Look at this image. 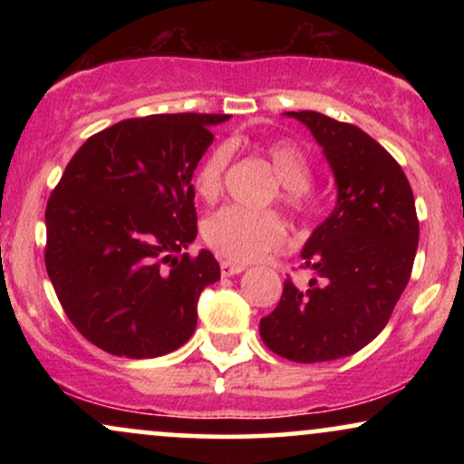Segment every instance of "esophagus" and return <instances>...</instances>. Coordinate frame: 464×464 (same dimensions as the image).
<instances>
[{
  "label": "esophagus",
  "instance_id": "obj_1",
  "mask_svg": "<svg viewBox=\"0 0 464 464\" xmlns=\"http://www.w3.org/2000/svg\"><path fill=\"white\" fill-rule=\"evenodd\" d=\"M244 270L242 264H233V262H220V273L225 276H231V275H239Z\"/></svg>",
  "mask_w": 464,
  "mask_h": 464
}]
</instances>
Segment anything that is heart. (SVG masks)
Masks as SVG:
<instances>
[{
	"instance_id": "1",
	"label": "heart",
	"mask_w": 464,
	"mask_h": 464,
	"mask_svg": "<svg viewBox=\"0 0 464 464\" xmlns=\"http://www.w3.org/2000/svg\"><path fill=\"white\" fill-rule=\"evenodd\" d=\"M264 157L273 165L279 179V200L292 216L312 214L314 189L312 163L307 154L290 140H275L264 146ZM231 161V148L216 146L202 159L194 174L196 194L202 200L214 202L225 188V174ZM202 239L214 253L227 262L248 264L276 250L285 242V222L276 211H248L239 207H225L207 216L202 222Z\"/></svg>"
}]
</instances>
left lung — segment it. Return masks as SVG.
I'll list each match as a JSON object with an SVG mask.
<instances>
[{"label": "left lung", "mask_w": 464, "mask_h": 464, "mask_svg": "<svg viewBox=\"0 0 464 464\" xmlns=\"http://www.w3.org/2000/svg\"><path fill=\"white\" fill-rule=\"evenodd\" d=\"M287 115L323 146L338 202L301 253L310 285L287 276L259 335L281 358L314 364L355 353L386 327L412 273L419 218L406 174L384 146L316 111Z\"/></svg>", "instance_id": "obj_1"}]
</instances>
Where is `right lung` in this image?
<instances>
[{
	"mask_svg": "<svg viewBox=\"0 0 464 464\" xmlns=\"http://www.w3.org/2000/svg\"><path fill=\"white\" fill-rule=\"evenodd\" d=\"M228 115L121 120L89 137L45 207V268L89 343L157 358L191 338L198 296L220 279L209 250L176 257L198 231L191 177Z\"/></svg>",
	"mask_w": 464,
	"mask_h": 464,
	"instance_id": "right-lung-1",
	"label": "right lung"
}]
</instances>
